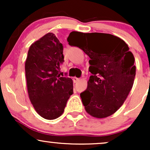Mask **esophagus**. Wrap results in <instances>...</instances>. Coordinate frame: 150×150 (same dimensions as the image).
Instances as JSON below:
<instances>
[{"instance_id": "esophagus-1", "label": "esophagus", "mask_w": 150, "mask_h": 150, "mask_svg": "<svg viewBox=\"0 0 150 150\" xmlns=\"http://www.w3.org/2000/svg\"><path fill=\"white\" fill-rule=\"evenodd\" d=\"M79 80H80V79L79 78H77V77H73V82H77Z\"/></svg>"}]
</instances>
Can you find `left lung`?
Wrapping results in <instances>:
<instances>
[{
  "label": "left lung",
  "mask_w": 150,
  "mask_h": 150,
  "mask_svg": "<svg viewBox=\"0 0 150 150\" xmlns=\"http://www.w3.org/2000/svg\"><path fill=\"white\" fill-rule=\"evenodd\" d=\"M68 40L90 58L89 71L92 75L87 89L80 94L86 111L97 118L113 114L124 103L135 80V58L128 46L116 36L97 32H73ZM75 42L81 44L75 45Z\"/></svg>",
  "instance_id": "8db88e82"
}]
</instances>
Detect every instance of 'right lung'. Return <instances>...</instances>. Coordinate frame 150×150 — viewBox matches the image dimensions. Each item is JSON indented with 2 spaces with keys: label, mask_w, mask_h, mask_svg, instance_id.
<instances>
[{
  "label": "right lung",
  "mask_w": 150,
  "mask_h": 150,
  "mask_svg": "<svg viewBox=\"0 0 150 150\" xmlns=\"http://www.w3.org/2000/svg\"><path fill=\"white\" fill-rule=\"evenodd\" d=\"M63 53V44L54 34L48 33L30 46L25 61L29 97L38 114L45 119L61 116L73 94L72 79L59 74L64 62Z\"/></svg>",
  "instance_id": "1"
}]
</instances>
